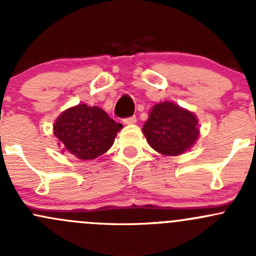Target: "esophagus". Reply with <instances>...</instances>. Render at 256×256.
Masks as SVG:
<instances>
[{"label":"esophagus","instance_id":"1","mask_svg":"<svg viewBox=\"0 0 256 256\" xmlns=\"http://www.w3.org/2000/svg\"><path fill=\"white\" fill-rule=\"evenodd\" d=\"M136 121H138V118H136V116H130V118H124V122H125L126 125H132V124H135Z\"/></svg>","mask_w":256,"mask_h":256}]
</instances>
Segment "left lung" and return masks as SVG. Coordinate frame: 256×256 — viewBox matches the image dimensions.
<instances>
[{
  "mask_svg": "<svg viewBox=\"0 0 256 256\" xmlns=\"http://www.w3.org/2000/svg\"><path fill=\"white\" fill-rule=\"evenodd\" d=\"M142 132L154 151L178 156L194 144L200 136V126L194 114L174 102H164L152 108Z\"/></svg>",
  "mask_w": 256,
  "mask_h": 256,
  "instance_id": "obj_1",
  "label": "left lung"
}]
</instances>
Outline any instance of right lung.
Wrapping results in <instances>:
<instances>
[{"mask_svg":"<svg viewBox=\"0 0 256 256\" xmlns=\"http://www.w3.org/2000/svg\"><path fill=\"white\" fill-rule=\"evenodd\" d=\"M121 128L122 125L110 118L104 110L85 104L66 109L53 126L62 150L84 161L105 154Z\"/></svg>","mask_w":256,"mask_h":256,"instance_id":"add662e5","label":"right lung"}]
</instances>
